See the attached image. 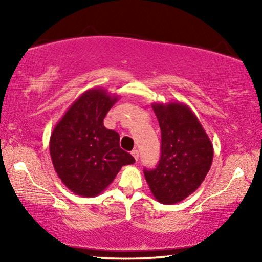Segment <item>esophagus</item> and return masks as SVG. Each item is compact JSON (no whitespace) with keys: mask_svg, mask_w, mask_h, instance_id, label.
<instances>
[{"mask_svg":"<svg viewBox=\"0 0 262 262\" xmlns=\"http://www.w3.org/2000/svg\"><path fill=\"white\" fill-rule=\"evenodd\" d=\"M132 156L135 157V160L136 161H138V159H139V152H138V150H132Z\"/></svg>","mask_w":262,"mask_h":262,"instance_id":"esophagus-1","label":"esophagus"}]
</instances>
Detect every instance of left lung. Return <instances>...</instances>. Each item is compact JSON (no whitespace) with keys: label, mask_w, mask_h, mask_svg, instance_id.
<instances>
[{"label":"left lung","mask_w":262,"mask_h":262,"mask_svg":"<svg viewBox=\"0 0 262 262\" xmlns=\"http://www.w3.org/2000/svg\"><path fill=\"white\" fill-rule=\"evenodd\" d=\"M152 110L161 128V159L155 169H144V177L157 202L177 204L205 180L213 146L187 105L155 102Z\"/></svg>","instance_id":"obj_1"}]
</instances>
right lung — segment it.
Returning <instances> with one entry per match:
<instances>
[{
    "label": "right lung",
    "instance_id": "right-lung-1",
    "mask_svg": "<svg viewBox=\"0 0 262 262\" xmlns=\"http://www.w3.org/2000/svg\"><path fill=\"white\" fill-rule=\"evenodd\" d=\"M118 101L103 88H92L75 100L53 128L50 155L58 178L81 196H96L112 184L123 166L135 163L120 148L118 132L103 118Z\"/></svg>",
    "mask_w": 262,
    "mask_h": 262
}]
</instances>
